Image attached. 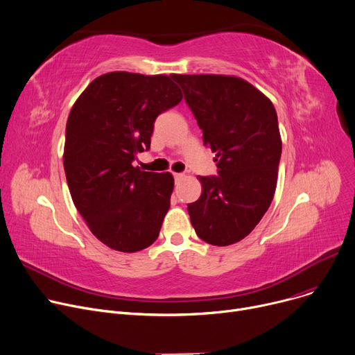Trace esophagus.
<instances>
[{
  "label": "esophagus",
  "instance_id": "1",
  "mask_svg": "<svg viewBox=\"0 0 355 355\" xmlns=\"http://www.w3.org/2000/svg\"><path fill=\"white\" fill-rule=\"evenodd\" d=\"M174 178L178 181V180L184 178V174H182V173H175V174H174Z\"/></svg>",
  "mask_w": 355,
  "mask_h": 355
}]
</instances>
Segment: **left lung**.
Instances as JSON below:
<instances>
[{
	"label": "left lung",
	"instance_id": "1",
	"mask_svg": "<svg viewBox=\"0 0 355 355\" xmlns=\"http://www.w3.org/2000/svg\"><path fill=\"white\" fill-rule=\"evenodd\" d=\"M187 105L216 153L218 175L200 177L201 197L188 204L198 237L212 245L241 241L267 212L281 158L272 103L254 85L230 76H180Z\"/></svg>",
	"mask_w": 355,
	"mask_h": 355
}]
</instances>
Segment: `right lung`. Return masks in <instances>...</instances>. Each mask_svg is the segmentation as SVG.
Instances as JSON below:
<instances>
[{
	"label": "right lung",
	"instance_id": "1",
	"mask_svg": "<svg viewBox=\"0 0 355 355\" xmlns=\"http://www.w3.org/2000/svg\"><path fill=\"white\" fill-rule=\"evenodd\" d=\"M171 78L103 74L68 115L64 170L71 197L91 232L116 251L150 247L170 208L173 175L141 171L132 161L150 150L155 118L182 98Z\"/></svg>",
	"mask_w": 355,
	"mask_h": 355
}]
</instances>
